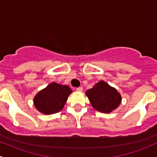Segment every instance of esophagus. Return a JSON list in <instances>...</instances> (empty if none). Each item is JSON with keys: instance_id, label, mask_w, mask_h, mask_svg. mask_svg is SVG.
<instances>
[{"instance_id": "1", "label": "esophagus", "mask_w": 157, "mask_h": 157, "mask_svg": "<svg viewBox=\"0 0 157 157\" xmlns=\"http://www.w3.org/2000/svg\"><path fill=\"white\" fill-rule=\"evenodd\" d=\"M76 90H77V92H82L83 91V87H81V86H80V87H77V88H76Z\"/></svg>"}]
</instances>
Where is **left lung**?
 <instances>
[{"label":"left lung","mask_w":157,"mask_h":157,"mask_svg":"<svg viewBox=\"0 0 157 157\" xmlns=\"http://www.w3.org/2000/svg\"><path fill=\"white\" fill-rule=\"evenodd\" d=\"M86 95L93 108L104 113H109L116 109L121 101V95L117 90L102 80L88 90Z\"/></svg>","instance_id":"obj_1"}]
</instances>
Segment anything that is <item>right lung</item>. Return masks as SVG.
Listing matches in <instances>:
<instances>
[{"label":"right lung","instance_id":"add662e5","mask_svg":"<svg viewBox=\"0 0 157 157\" xmlns=\"http://www.w3.org/2000/svg\"><path fill=\"white\" fill-rule=\"evenodd\" d=\"M71 93L72 90L68 86H63L54 82L35 96L34 105L43 114L56 113L64 108Z\"/></svg>","mask_w":157,"mask_h":157}]
</instances>
